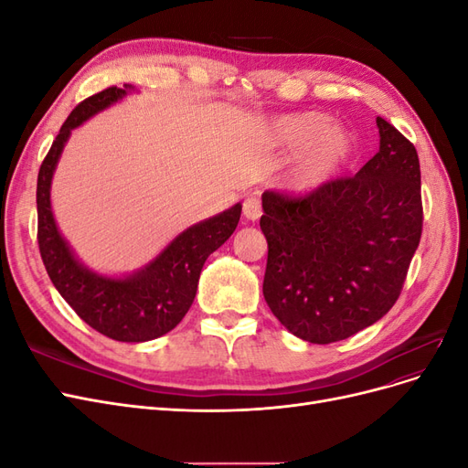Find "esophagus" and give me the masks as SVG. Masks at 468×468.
<instances>
[{"label":"esophagus","mask_w":468,"mask_h":468,"mask_svg":"<svg viewBox=\"0 0 468 468\" xmlns=\"http://www.w3.org/2000/svg\"><path fill=\"white\" fill-rule=\"evenodd\" d=\"M244 217L248 220H258L261 217V203L256 197H248L244 201Z\"/></svg>","instance_id":"34e87169"}]
</instances>
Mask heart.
Masks as SVG:
<instances>
[{
  "mask_svg": "<svg viewBox=\"0 0 468 468\" xmlns=\"http://www.w3.org/2000/svg\"><path fill=\"white\" fill-rule=\"evenodd\" d=\"M269 143L282 152L300 150L292 174V187L301 193L325 186L349 158L353 140L337 124H328L322 112H291L273 121Z\"/></svg>",
  "mask_w": 468,
  "mask_h": 468,
  "instance_id": "1",
  "label": "heart"
}]
</instances>
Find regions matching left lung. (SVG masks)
Returning <instances> with one entry per match:
<instances>
[{
	"instance_id": "obj_1",
	"label": "left lung",
	"mask_w": 468,
	"mask_h": 468,
	"mask_svg": "<svg viewBox=\"0 0 468 468\" xmlns=\"http://www.w3.org/2000/svg\"><path fill=\"white\" fill-rule=\"evenodd\" d=\"M380 146L356 176L306 195L265 191L263 296L296 337L332 344L385 316L421 238L414 144L377 117Z\"/></svg>"
}]
</instances>
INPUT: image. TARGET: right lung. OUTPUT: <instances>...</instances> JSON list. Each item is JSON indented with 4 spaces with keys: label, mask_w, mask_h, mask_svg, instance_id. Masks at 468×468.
I'll list each match as a JSON object with an SVG mask.
<instances>
[{
    "label": "right lung",
    "mask_w": 468,
    "mask_h": 468,
    "mask_svg": "<svg viewBox=\"0 0 468 468\" xmlns=\"http://www.w3.org/2000/svg\"><path fill=\"white\" fill-rule=\"evenodd\" d=\"M133 91V86L107 88L81 101L52 143L38 169L37 212L38 250L52 285L76 314L93 330L117 342H148L176 325L187 314L197 294L201 269L236 230L242 205L197 222L169 242L160 256L126 277L99 275L83 265L56 226L50 207V183L69 134L99 111Z\"/></svg>",
    "instance_id": "1"
}]
</instances>
